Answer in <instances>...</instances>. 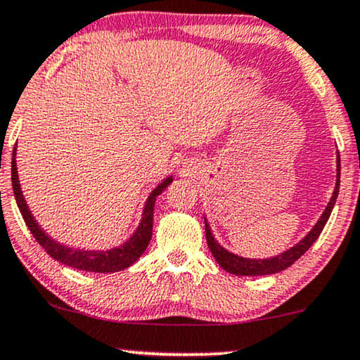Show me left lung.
Wrapping results in <instances>:
<instances>
[{"label":"left lung","mask_w":360,"mask_h":360,"mask_svg":"<svg viewBox=\"0 0 360 360\" xmlns=\"http://www.w3.org/2000/svg\"><path fill=\"white\" fill-rule=\"evenodd\" d=\"M335 167H338V175H335V186L333 191V197H330L328 207L321 214V218L317 220V223L312 226V230L307 233V235L302 238L300 243L284 251L281 255L273 256V258H264V259H255V258H243V256H238L231 251H228L226 248L214 240L212 228H210L207 218H205V233H207V245L210 251H212L213 258L217 259V263L221 266L223 269L231 274H236V276H269V274L279 273L283 269H286L291 266L294 261H297L302 255L306 253L307 250L311 248L312 243H314L317 238H319L321 231L324 230L326 223H328L330 212H333L335 200H338L339 195V184H340V158H339V152H338V162H335Z\"/></svg>","instance_id":"obj_1"}]
</instances>
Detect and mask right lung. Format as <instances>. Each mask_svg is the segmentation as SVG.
Listing matches in <instances>:
<instances>
[{"mask_svg": "<svg viewBox=\"0 0 360 360\" xmlns=\"http://www.w3.org/2000/svg\"><path fill=\"white\" fill-rule=\"evenodd\" d=\"M11 181H13V193H15L18 208L25 218L27 228L36 238V241L43 246L46 253L51 258H54L59 263L71 266V268L81 269V271L89 273H115L122 271V269L132 266L143 251L147 250L148 243L152 240V225H153V208H155V200L163 190L174 181V176H167L162 184H158L152 193L148 195L146 205H143L142 220H140L137 230L134 235L129 238L122 245L115 246L110 250H79V248H69L66 245H60L56 240H53L39 223L34 220L30 207H27L25 197H22L20 179H18V167H16V147L13 150V160H11Z\"/></svg>", "mask_w": 360, "mask_h": 360, "instance_id": "right-lung-1", "label": "right lung"}]
</instances>
